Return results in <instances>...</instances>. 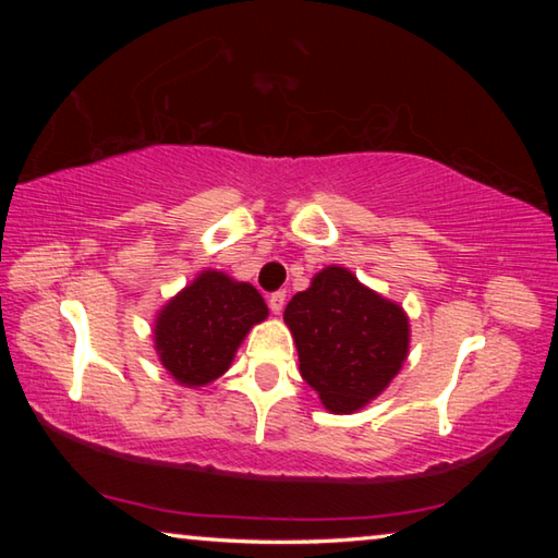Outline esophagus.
<instances>
[{"label": "esophagus", "mask_w": 558, "mask_h": 558, "mask_svg": "<svg viewBox=\"0 0 558 558\" xmlns=\"http://www.w3.org/2000/svg\"><path fill=\"white\" fill-rule=\"evenodd\" d=\"M268 307H270L272 315H280L282 307H286V290L270 292V295H268Z\"/></svg>", "instance_id": "34e87169"}]
</instances>
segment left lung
Here are the masks:
<instances>
[{"label":"left lung","mask_w":558,"mask_h":558,"mask_svg":"<svg viewBox=\"0 0 558 558\" xmlns=\"http://www.w3.org/2000/svg\"><path fill=\"white\" fill-rule=\"evenodd\" d=\"M300 374L332 413H354L376 399L409 354V317L347 268L319 270L286 307Z\"/></svg>","instance_id":"obj_1"}]
</instances>
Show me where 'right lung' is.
Instances as JSON below:
<instances>
[{
	"mask_svg": "<svg viewBox=\"0 0 558 558\" xmlns=\"http://www.w3.org/2000/svg\"><path fill=\"white\" fill-rule=\"evenodd\" d=\"M268 317V305L251 282L219 270H202L159 310L155 349L165 369L194 389L229 369L235 349L253 325Z\"/></svg>",
	"mask_w": 558,
	"mask_h": 558,
	"instance_id": "add662e5",
	"label": "right lung"
}]
</instances>
